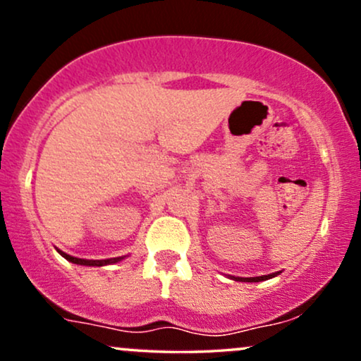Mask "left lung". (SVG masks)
Segmentation results:
<instances>
[{
  "label": "left lung",
  "instance_id": "8db88e82",
  "mask_svg": "<svg viewBox=\"0 0 361 361\" xmlns=\"http://www.w3.org/2000/svg\"><path fill=\"white\" fill-rule=\"evenodd\" d=\"M276 275H279V273H271V275H263V276H250V279H241V276H231V279L235 281H263V280L273 279V276Z\"/></svg>",
  "mask_w": 361,
  "mask_h": 361
}]
</instances>
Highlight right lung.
I'll use <instances>...</instances> for the list:
<instances>
[{
    "instance_id": "add662e5",
    "label": "right lung",
    "mask_w": 361,
    "mask_h": 361,
    "mask_svg": "<svg viewBox=\"0 0 361 361\" xmlns=\"http://www.w3.org/2000/svg\"><path fill=\"white\" fill-rule=\"evenodd\" d=\"M57 252H59L62 258L71 261V263L82 264V267H106V264L118 263V261L123 259V256H118V258H109V259H81V258H74L71 255H66V252L61 250H57Z\"/></svg>"
}]
</instances>
